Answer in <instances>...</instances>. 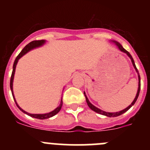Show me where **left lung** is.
<instances>
[{
  "instance_id": "left-lung-1",
  "label": "left lung",
  "mask_w": 150,
  "mask_h": 150,
  "mask_svg": "<svg viewBox=\"0 0 150 150\" xmlns=\"http://www.w3.org/2000/svg\"><path fill=\"white\" fill-rule=\"evenodd\" d=\"M114 42L116 43V44H117V46H118L119 49H120L121 51H122V52L125 53V54H126L127 55H128V57H130V59H131V62H132L133 65H134V68H135V69H136V71H137V73H138V77H139V88H138V91H137V96H136L135 99H134V100L133 101V102H132V103H131V105L128 106V107H127V108H125V110H122V111H120V112H104V111H102V110H99V109H98L97 107H95V106H93V104H91V102H89L88 99V98H87V96H86V93H84V95H85V96H86V102H87V104H88V107H90V108L92 110H93V111H94V112H96L99 113V114H101V115H106V116H107V117H117V116L123 114L124 112H126V111H128V110H129V109L131 108V107H132V106L134 105V104H135L136 101H137V99H138V96H139V95L140 88H141L140 75H139V73L138 69H137V67H136V65H135V63H134V59L132 58V57H131V54H130V53L128 52V51H127L125 49V48H123V47H122V46H121V45L120 44V43H117V42H115V41H114Z\"/></svg>"
}]
</instances>
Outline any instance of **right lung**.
I'll list each match as a JSON object with an SVG mask.
<instances>
[{
  "mask_svg": "<svg viewBox=\"0 0 150 150\" xmlns=\"http://www.w3.org/2000/svg\"><path fill=\"white\" fill-rule=\"evenodd\" d=\"M44 43H45V40H33V41L30 42V43H28V44L27 45V46H25V48H24L22 50V51H21V52L19 53V55H18L17 57H16V59H15V61H14V63H13V71H12L11 76V80H10V88H11V91L12 96H13V99H14V101H15V103H16V106H17V107H18V108H19V110H21V111L23 112L24 113H25V114L28 115L30 116V117H35V118H37V119H40V120H43V119L49 118V117H53V116L55 115L56 114H57V113H58L60 111V110H61V108H62V99L61 104H60V105L59 106V107H57V108H56L55 110H54V111L51 112L46 113V114H30V113L24 111V110H22V109H21L20 107H19V105H18L17 103H16V100H15L14 96H13V76H14L15 69H16V64H17V62H18V60H19V59H20L21 57H22V56L25 55V54H26V53H28L29 51H30V50L33 49V48H36V47H39V46H42V45H43Z\"/></svg>",
  "mask_w": 150,
  "mask_h": 150,
  "instance_id": "1",
  "label": "right lung"
}]
</instances>
